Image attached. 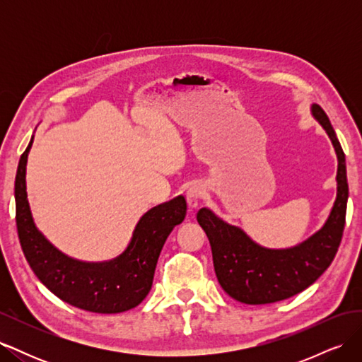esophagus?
<instances>
[{"mask_svg": "<svg viewBox=\"0 0 362 362\" xmlns=\"http://www.w3.org/2000/svg\"><path fill=\"white\" fill-rule=\"evenodd\" d=\"M202 196H204V189L199 184H193L192 187L187 190V204L192 210H194V208L199 205V201L202 199Z\"/></svg>", "mask_w": 362, "mask_h": 362, "instance_id": "obj_1", "label": "esophagus"}]
</instances>
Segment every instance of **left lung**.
<instances>
[{
	"label": "left lung",
	"mask_w": 362,
	"mask_h": 362,
	"mask_svg": "<svg viewBox=\"0 0 362 362\" xmlns=\"http://www.w3.org/2000/svg\"><path fill=\"white\" fill-rule=\"evenodd\" d=\"M311 115L329 136L338 160L337 198L319 231L293 247L269 249L255 243L242 228L222 221L210 208H201L196 216L210 240L218 284L242 303L279 302L308 288L329 267L341 242L349 198L344 152L323 108L313 104Z\"/></svg>",
	"instance_id": "1"
}]
</instances>
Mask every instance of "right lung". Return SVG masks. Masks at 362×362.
Returning <instances> with one entry per match:
<instances>
[{"instance_id": "1", "label": "right lung", "mask_w": 362, "mask_h": 362, "mask_svg": "<svg viewBox=\"0 0 362 362\" xmlns=\"http://www.w3.org/2000/svg\"><path fill=\"white\" fill-rule=\"evenodd\" d=\"M33 139L21 156L15 180L18 235L31 270L59 299L80 310L117 314L134 308L152 287L164 242L184 221V196L152 206L141 216L127 249L116 258L101 262L71 258L39 231L30 210L25 173Z\"/></svg>"}]
</instances>
